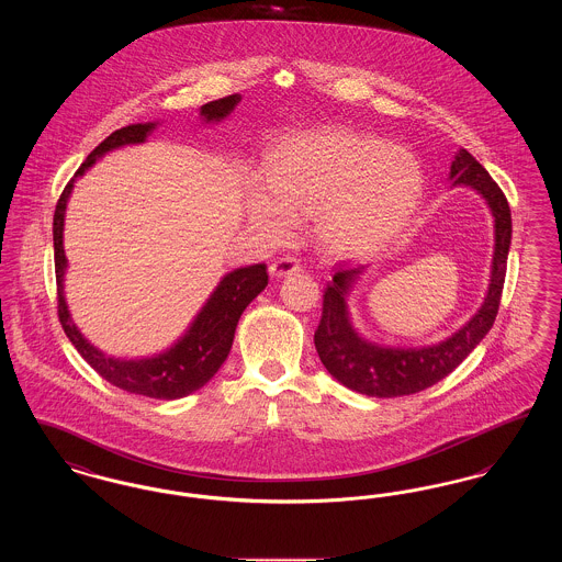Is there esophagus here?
Listing matches in <instances>:
<instances>
[{
  "label": "esophagus",
  "mask_w": 562,
  "mask_h": 562,
  "mask_svg": "<svg viewBox=\"0 0 562 562\" xmlns=\"http://www.w3.org/2000/svg\"><path fill=\"white\" fill-rule=\"evenodd\" d=\"M299 269H301V266L294 257H280L269 266V273L276 276V278H282V276H289V273H294Z\"/></svg>",
  "instance_id": "esophagus-1"
}]
</instances>
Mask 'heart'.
<instances>
[{"instance_id":"obj_1","label":"heart","mask_w":562,"mask_h":562,"mask_svg":"<svg viewBox=\"0 0 562 562\" xmlns=\"http://www.w3.org/2000/svg\"><path fill=\"white\" fill-rule=\"evenodd\" d=\"M268 183L248 200L259 229L280 238L294 216H318V236L333 255L360 257L392 240L417 211L424 172L402 147L326 128L282 140L269 156Z\"/></svg>"}]
</instances>
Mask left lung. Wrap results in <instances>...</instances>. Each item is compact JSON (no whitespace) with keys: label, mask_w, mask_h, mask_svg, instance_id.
<instances>
[{"label":"left lung","mask_w":562,"mask_h":562,"mask_svg":"<svg viewBox=\"0 0 562 562\" xmlns=\"http://www.w3.org/2000/svg\"><path fill=\"white\" fill-rule=\"evenodd\" d=\"M451 179L454 186L476 189L495 216V255L486 299L472 321L438 346L422 349L379 348L358 337L349 324L346 307L349 286L364 268L344 269L339 266L333 282L326 284L322 294V318L314 333V344L326 371L353 392L374 398H396L431 387L447 374L453 373L468 353L481 344L497 318L512 240L508 200L482 168L481 161L465 149H459L454 156Z\"/></svg>","instance_id":"8db88e82"}]
</instances>
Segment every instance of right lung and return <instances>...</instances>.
<instances>
[{"label": "right lung", "instance_id": "1", "mask_svg": "<svg viewBox=\"0 0 562 562\" xmlns=\"http://www.w3.org/2000/svg\"><path fill=\"white\" fill-rule=\"evenodd\" d=\"M238 103H240V94H229L202 105V115L206 117V122L223 120ZM154 128L156 124H133L109 134L108 138L83 160L76 177L63 189L56 202L53 221L56 301H58V321L65 328V335L80 351L81 358L103 379H108L111 385L126 390L131 394L147 396V398L175 401V398L188 396L191 392L200 390L204 383H209L214 373L221 369V364L225 362L234 344V333H236L241 312L268 286L266 263L234 269L232 273H227L216 286V291L211 294L209 303L198 314V318L189 326L186 337H181V341L175 348L143 360L111 358L94 346H90L81 337L78 326L69 321V310L63 296V276L67 268V259L63 250V223H65L67 200L76 179L81 177L83 170L90 168L99 156L122 145L143 143L145 136Z\"/></svg>", "mask_w": 562, "mask_h": 562}]
</instances>
